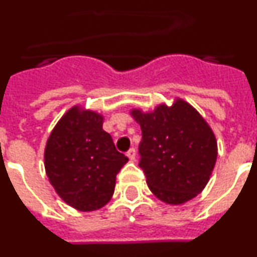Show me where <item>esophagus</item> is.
<instances>
[{
  "label": "esophagus",
  "instance_id": "34e87169",
  "mask_svg": "<svg viewBox=\"0 0 257 257\" xmlns=\"http://www.w3.org/2000/svg\"><path fill=\"white\" fill-rule=\"evenodd\" d=\"M126 156L128 157V160L134 161V160H135V157H136V151L134 148L128 149V151H127V153H126Z\"/></svg>",
  "mask_w": 257,
  "mask_h": 257
}]
</instances>
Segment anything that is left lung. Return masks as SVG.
Returning a JSON list of instances; mask_svg holds the SVG:
<instances>
[{"instance_id":"8db88e82","label":"left lung","mask_w":257,"mask_h":257,"mask_svg":"<svg viewBox=\"0 0 257 257\" xmlns=\"http://www.w3.org/2000/svg\"><path fill=\"white\" fill-rule=\"evenodd\" d=\"M142 128L140 163L149 189L167 205H183L205 189L217 158V142L206 119L176 97L152 112L133 109Z\"/></svg>"}]
</instances>
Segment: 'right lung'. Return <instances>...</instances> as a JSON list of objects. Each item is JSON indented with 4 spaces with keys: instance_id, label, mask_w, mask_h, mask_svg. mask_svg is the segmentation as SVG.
Instances as JSON below:
<instances>
[{
    "instance_id": "right-lung-1",
    "label": "right lung",
    "mask_w": 257,
    "mask_h": 257,
    "mask_svg": "<svg viewBox=\"0 0 257 257\" xmlns=\"http://www.w3.org/2000/svg\"><path fill=\"white\" fill-rule=\"evenodd\" d=\"M104 117L74 105L59 119L45 148V170L58 196L70 207L90 212L105 206L115 176L128 158L103 130Z\"/></svg>"
}]
</instances>
